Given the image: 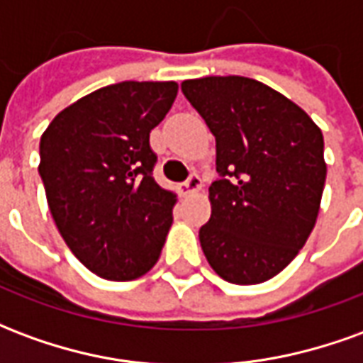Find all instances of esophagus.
Here are the masks:
<instances>
[{
	"label": "esophagus",
	"mask_w": 363,
	"mask_h": 363,
	"mask_svg": "<svg viewBox=\"0 0 363 363\" xmlns=\"http://www.w3.org/2000/svg\"><path fill=\"white\" fill-rule=\"evenodd\" d=\"M200 189H202V179H200L196 173L190 174L189 179H186V181L181 184V192L184 194V196H189V194H194V192H198Z\"/></svg>",
	"instance_id": "esophagus-1"
}]
</instances>
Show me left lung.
Listing matches in <instances>:
<instances>
[{
    "mask_svg": "<svg viewBox=\"0 0 363 363\" xmlns=\"http://www.w3.org/2000/svg\"><path fill=\"white\" fill-rule=\"evenodd\" d=\"M216 135L210 221L200 245L225 281L270 280L296 259L319 216L325 142L311 116L264 83L212 75L181 85Z\"/></svg>",
    "mask_w": 363,
    "mask_h": 363,
    "instance_id": "1",
    "label": "left lung"
}]
</instances>
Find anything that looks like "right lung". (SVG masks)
<instances>
[{"label": "right lung", "mask_w": 363, "mask_h": 363, "mask_svg": "<svg viewBox=\"0 0 363 363\" xmlns=\"http://www.w3.org/2000/svg\"><path fill=\"white\" fill-rule=\"evenodd\" d=\"M174 82H122L69 104L40 138L38 173L60 235L104 280L159 260L177 194L153 179L150 132L173 106Z\"/></svg>", "instance_id": "right-lung-1"}]
</instances>
